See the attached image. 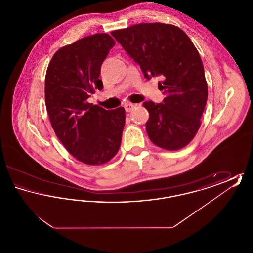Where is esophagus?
<instances>
[{
    "mask_svg": "<svg viewBox=\"0 0 253 253\" xmlns=\"http://www.w3.org/2000/svg\"><path fill=\"white\" fill-rule=\"evenodd\" d=\"M135 104H132V103H126L124 105V108L126 110V112H131L133 109L135 108Z\"/></svg>",
    "mask_w": 253,
    "mask_h": 253,
    "instance_id": "esophagus-1",
    "label": "esophagus"
}]
</instances>
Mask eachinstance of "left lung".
Segmentation results:
<instances>
[{
  "label": "left lung",
  "instance_id": "obj_1",
  "mask_svg": "<svg viewBox=\"0 0 253 253\" xmlns=\"http://www.w3.org/2000/svg\"><path fill=\"white\" fill-rule=\"evenodd\" d=\"M139 64L144 77H160L163 103L145 101L146 131L158 147L175 151L189 144L198 131L208 98L200 55L179 27L153 23L134 24L111 32Z\"/></svg>",
  "mask_w": 253,
  "mask_h": 253
}]
</instances>
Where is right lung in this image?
<instances>
[{"label": "right lung", "mask_w": 253, "mask_h": 253, "mask_svg": "<svg viewBox=\"0 0 253 253\" xmlns=\"http://www.w3.org/2000/svg\"><path fill=\"white\" fill-rule=\"evenodd\" d=\"M115 43L100 33L65 45L53 56L45 76V105L55 133L73 157L88 165L108 162L121 147L124 108L105 110L87 101L103 86L101 64Z\"/></svg>", "instance_id": "add662e5"}]
</instances>
